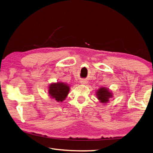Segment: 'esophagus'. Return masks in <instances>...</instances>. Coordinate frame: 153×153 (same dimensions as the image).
<instances>
[{
	"label": "esophagus",
	"instance_id": "obj_1",
	"mask_svg": "<svg viewBox=\"0 0 153 153\" xmlns=\"http://www.w3.org/2000/svg\"><path fill=\"white\" fill-rule=\"evenodd\" d=\"M81 83H82V84H86L87 83V82L85 80H82L81 81Z\"/></svg>",
	"mask_w": 153,
	"mask_h": 153
}]
</instances>
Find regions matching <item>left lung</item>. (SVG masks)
<instances>
[{"label": "left lung", "instance_id": "obj_1", "mask_svg": "<svg viewBox=\"0 0 153 153\" xmlns=\"http://www.w3.org/2000/svg\"><path fill=\"white\" fill-rule=\"evenodd\" d=\"M97 95L98 97V99L102 103L107 102L108 101V99L112 97V93L105 87H101L97 91Z\"/></svg>", "mask_w": 153, "mask_h": 153}]
</instances>
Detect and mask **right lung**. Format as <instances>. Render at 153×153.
<instances>
[{
	"label": "right lung",
	"mask_w": 153,
	"mask_h": 153,
	"mask_svg": "<svg viewBox=\"0 0 153 153\" xmlns=\"http://www.w3.org/2000/svg\"><path fill=\"white\" fill-rule=\"evenodd\" d=\"M69 91L70 87L66 83L58 82L50 85L48 94L57 102H62L66 99Z\"/></svg>",
	"instance_id": "right-lung-1"
}]
</instances>
